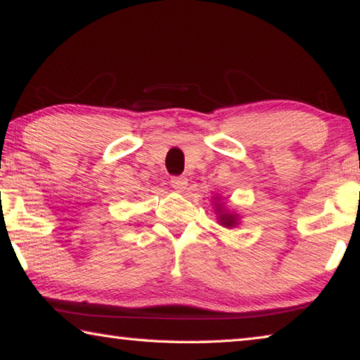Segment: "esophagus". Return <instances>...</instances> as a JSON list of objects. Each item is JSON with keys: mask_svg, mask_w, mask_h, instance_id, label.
<instances>
[{"mask_svg": "<svg viewBox=\"0 0 360 360\" xmlns=\"http://www.w3.org/2000/svg\"><path fill=\"white\" fill-rule=\"evenodd\" d=\"M169 184H172V187L176 188L178 192H184L187 187V178L186 176H173L172 181H169Z\"/></svg>", "mask_w": 360, "mask_h": 360, "instance_id": "34e87169", "label": "esophagus"}]
</instances>
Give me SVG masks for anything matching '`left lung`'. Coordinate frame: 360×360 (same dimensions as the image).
<instances>
[{
	"label": "left lung",
	"mask_w": 360,
	"mask_h": 360,
	"mask_svg": "<svg viewBox=\"0 0 360 360\" xmlns=\"http://www.w3.org/2000/svg\"><path fill=\"white\" fill-rule=\"evenodd\" d=\"M219 221H221V224L225 225V227H233V225L236 224L235 216L233 214H227V212H224V214L219 216Z\"/></svg>",
	"instance_id": "left-lung-1"
}]
</instances>
